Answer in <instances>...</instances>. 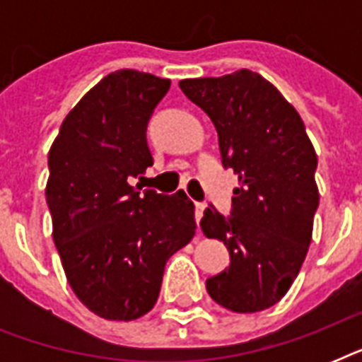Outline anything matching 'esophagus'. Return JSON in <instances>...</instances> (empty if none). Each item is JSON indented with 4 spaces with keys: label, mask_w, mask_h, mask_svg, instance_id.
Instances as JSON below:
<instances>
[{
    "label": "esophagus",
    "mask_w": 362,
    "mask_h": 362,
    "mask_svg": "<svg viewBox=\"0 0 362 362\" xmlns=\"http://www.w3.org/2000/svg\"><path fill=\"white\" fill-rule=\"evenodd\" d=\"M204 209H206V204H204V203L195 204V220H197V226H199V221H201V218H203Z\"/></svg>",
    "instance_id": "1"
}]
</instances>
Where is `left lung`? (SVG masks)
<instances>
[{
  "label": "left lung",
  "instance_id": "8db88e82",
  "mask_svg": "<svg viewBox=\"0 0 362 362\" xmlns=\"http://www.w3.org/2000/svg\"><path fill=\"white\" fill-rule=\"evenodd\" d=\"M180 88L210 116L223 167L238 175L231 218L210 206L201 220L204 235L223 240L231 255L206 291L231 312H261L286 295L308 253L317 156L293 105L253 71L186 78Z\"/></svg>",
  "mask_w": 362,
  "mask_h": 362
}]
</instances>
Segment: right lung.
Here are the masks:
<instances>
[{"mask_svg":"<svg viewBox=\"0 0 362 362\" xmlns=\"http://www.w3.org/2000/svg\"><path fill=\"white\" fill-rule=\"evenodd\" d=\"M169 78L120 69L65 116L48 152L47 203L71 289L110 321H133L158 300L165 263L192 240L195 206L135 178L153 163L148 120Z\"/></svg>","mask_w":362,"mask_h":362,"instance_id":"obj_1","label":"right lung"}]
</instances>
